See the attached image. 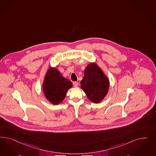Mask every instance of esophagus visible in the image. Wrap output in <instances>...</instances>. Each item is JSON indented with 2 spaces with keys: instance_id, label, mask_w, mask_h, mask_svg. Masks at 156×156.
I'll list each match as a JSON object with an SVG mask.
<instances>
[{
  "instance_id": "1",
  "label": "esophagus",
  "mask_w": 156,
  "mask_h": 156,
  "mask_svg": "<svg viewBox=\"0 0 156 156\" xmlns=\"http://www.w3.org/2000/svg\"><path fill=\"white\" fill-rule=\"evenodd\" d=\"M73 85H74V87H78V82H76V81H75V82H73Z\"/></svg>"
}]
</instances>
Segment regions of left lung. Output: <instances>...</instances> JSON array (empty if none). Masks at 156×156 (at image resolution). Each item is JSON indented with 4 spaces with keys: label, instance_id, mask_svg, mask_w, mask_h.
I'll return each mask as SVG.
<instances>
[{
    "label": "left lung",
    "instance_id": "left-lung-1",
    "mask_svg": "<svg viewBox=\"0 0 156 156\" xmlns=\"http://www.w3.org/2000/svg\"><path fill=\"white\" fill-rule=\"evenodd\" d=\"M81 88L87 98L94 103H99L107 94L109 87L108 78L102 70L94 63H90L84 71L80 82Z\"/></svg>",
    "mask_w": 156,
    "mask_h": 156
}]
</instances>
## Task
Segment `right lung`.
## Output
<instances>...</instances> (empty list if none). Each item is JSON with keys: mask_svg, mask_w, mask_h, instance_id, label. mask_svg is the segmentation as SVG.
Returning a JSON list of instances; mask_svg holds the SVG:
<instances>
[{"mask_svg": "<svg viewBox=\"0 0 156 156\" xmlns=\"http://www.w3.org/2000/svg\"><path fill=\"white\" fill-rule=\"evenodd\" d=\"M73 86L71 81L64 78L56 69H49L43 83V93L51 103L58 105L66 97L67 90Z\"/></svg>", "mask_w": 156, "mask_h": 156, "instance_id": "1", "label": "right lung"}]
</instances>
